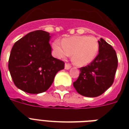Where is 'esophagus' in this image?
I'll return each instance as SVG.
<instances>
[{
	"label": "esophagus",
	"instance_id": "34e87169",
	"mask_svg": "<svg viewBox=\"0 0 129 129\" xmlns=\"http://www.w3.org/2000/svg\"><path fill=\"white\" fill-rule=\"evenodd\" d=\"M71 68V66L69 65V64H65V65H64V69L66 70H69Z\"/></svg>",
	"mask_w": 129,
	"mask_h": 129
}]
</instances>
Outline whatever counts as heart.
Returning <instances> with one entry per match:
<instances>
[{"instance_id": "obj_1", "label": "heart", "mask_w": 129, "mask_h": 129, "mask_svg": "<svg viewBox=\"0 0 129 129\" xmlns=\"http://www.w3.org/2000/svg\"><path fill=\"white\" fill-rule=\"evenodd\" d=\"M52 47L55 56L59 58H65L72 54V62L78 67L91 63L100 48L98 39L92 36H73L64 38L62 42L56 40Z\"/></svg>"}]
</instances>
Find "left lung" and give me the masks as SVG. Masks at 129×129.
Segmentation results:
<instances>
[{
	"label": "left lung",
	"instance_id": "8db88e82",
	"mask_svg": "<svg viewBox=\"0 0 129 129\" xmlns=\"http://www.w3.org/2000/svg\"><path fill=\"white\" fill-rule=\"evenodd\" d=\"M98 42V55L89 65L81 68L78 79L73 83L77 91L83 96H99L114 82L118 67L116 53L104 39Z\"/></svg>",
	"mask_w": 129,
	"mask_h": 129
}]
</instances>
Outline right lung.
Instances as JSON below:
<instances>
[{"label": "right lung", "mask_w": 129, "mask_h": 129, "mask_svg": "<svg viewBox=\"0 0 129 129\" xmlns=\"http://www.w3.org/2000/svg\"><path fill=\"white\" fill-rule=\"evenodd\" d=\"M50 33L37 30L16 42L9 60V70L16 87L37 94L48 89L64 62L52 56Z\"/></svg>", "instance_id": "right-lung-1"}]
</instances>
